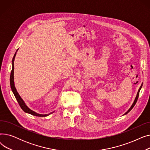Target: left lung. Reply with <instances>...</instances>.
I'll return each mask as SVG.
<instances>
[{"mask_svg":"<svg viewBox=\"0 0 150 150\" xmlns=\"http://www.w3.org/2000/svg\"><path fill=\"white\" fill-rule=\"evenodd\" d=\"M142 85L140 86V88H139V91H138V92H137V96H136V98H135V100H134V102H133V103H132V105H131V108L128 110V111L126 112L124 115H125V114H128L131 110L133 108V107L135 106V105H136V102H137V99H138V98H139V92H140V89H141V88H142Z\"/></svg>","mask_w":150,"mask_h":150,"instance_id":"8db88e82","label":"left lung"}]
</instances>
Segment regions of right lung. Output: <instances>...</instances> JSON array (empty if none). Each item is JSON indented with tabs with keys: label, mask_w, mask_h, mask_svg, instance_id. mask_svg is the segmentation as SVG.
<instances>
[{
	"label": "right lung",
	"mask_w": 150,
	"mask_h": 150,
	"mask_svg": "<svg viewBox=\"0 0 150 150\" xmlns=\"http://www.w3.org/2000/svg\"><path fill=\"white\" fill-rule=\"evenodd\" d=\"M17 50V51H18ZM16 51V52H17ZM16 52L15 53L13 60H12V70H11V74H10V86H11V90L14 93V95L16 97V99L18 101V103L19 105V106H21V109L23 110V111L26 113H28L30 114L31 115H33L35 116H38V117H46V116H48L49 115L52 114L53 112H51L49 114H38L36 112H35V111H32V110H31L30 108H28L27 105H25V103H24V101L22 99V98L20 97V96L19 95L18 92L16 91V89L15 86H14V58H15V56L16 54Z\"/></svg>",
	"instance_id": "obj_1"
}]
</instances>
